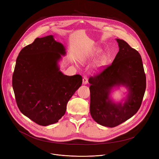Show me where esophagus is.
<instances>
[{"label": "esophagus", "instance_id": "esophagus-1", "mask_svg": "<svg viewBox=\"0 0 159 159\" xmlns=\"http://www.w3.org/2000/svg\"><path fill=\"white\" fill-rule=\"evenodd\" d=\"M82 82H83V84H84V85L87 84L88 83V78L86 75L84 76L83 79H82Z\"/></svg>", "mask_w": 159, "mask_h": 159}]
</instances>
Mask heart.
Returning a JSON list of instances; mask_svg holds the SVG:
<instances>
[{
    "instance_id": "heart-1",
    "label": "heart",
    "mask_w": 159,
    "mask_h": 159,
    "mask_svg": "<svg viewBox=\"0 0 159 159\" xmlns=\"http://www.w3.org/2000/svg\"><path fill=\"white\" fill-rule=\"evenodd\" d=\"M99 52H100V49L99 48H94L93 49V52H92V53L91 54V56L93 57V56L97 55Z\"/></svg>"
}]
</instances>
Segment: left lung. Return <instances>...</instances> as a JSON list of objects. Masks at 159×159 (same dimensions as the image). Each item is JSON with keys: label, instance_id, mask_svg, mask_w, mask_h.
Instances as JSON below:
<instances>
[{"label": "left lung", "instance_id": "obj_1", "mask_svg": "<svg viewBox=\"0 0 159 159\" xmlns=\"http://www.w3.org/2000/svg\"><path fill=\"white\" fill-rule=\"evenodd\" d=\"M119 51L111 65L89 79L90 113L99 124L116 127L132 117L139 109L146 89V75L139 53L122 39H117ZM123 85L128 94L125 103H114L111 89Z\"/></svg>", "mask_w": 159, "mask_h": 159}]
</instances>
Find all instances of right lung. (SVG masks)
<instances>
[{
	"label": "right lung",
	"mask_w": 159,
	"mask_h": 159,
	"mask_svg": "<svg viewBox=\"0 0 159 159\" xmlns=\"http://www.w3.org/2000/svg\"><path fill=\"white\" fill-rule=\"evenodd\" d=\"M65 54L63 45L48 35L35 39L16 59L12 83L18 107L39 125L58 122L82 85L81 75L68 76L60 70L58 62Z\"/></svg>",
	"instance_id": "right-lung-1"
}]
</instances>
